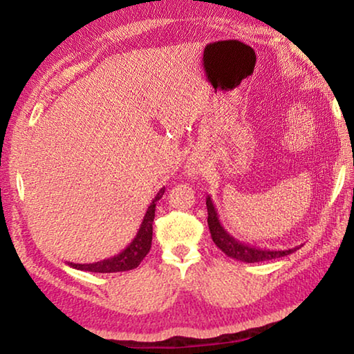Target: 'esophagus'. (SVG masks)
Returning a JSON list of instances; mask_svg holds the SVG:
<instances>
[{
	"instance_id": "esophagus-1",
	"label": "esophagus",
	"mask_w": 354,
	"mask_h": 354,
	"mask_svg": "<svg viewBox=\"0 0 354 354\" xmlns=\"http://www.w3.org/2000/svg\"><path fill=\"white\" fill-rule=\"evenodd\" d=\"M185 173H187V176L195 178L196 175H198V170H196L194 165H187V167H185Z\"/></svg>"
}]
</instances>
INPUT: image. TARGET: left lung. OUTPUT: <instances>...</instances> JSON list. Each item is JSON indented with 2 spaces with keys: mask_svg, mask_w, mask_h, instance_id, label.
<instances>
[{
  "mask_svg": "<svg viewBox=\"0 0 354 354\" xmlns=\"http://www.w3.org/2000/svg\"><path fill=\"white\" fill-rule=\"evenodd\" d=\"M206 206H207V225H209V231H211L212 241L226 256L232 257V259L248 262V263L270 261V259H277V257L292 254L293 251H297L299 247H301V245H299V247L289 248V250H267V248H259V247H253V245L243 243L232 237L230 232L225 230L223 225L220 223L218 214L215 211L212 198L209 195L206 198Z\"/></svg>",
  "mask_w": 354,
  "mask_h": 354,
  "instance_id": "8db88e82",
  "label": "left lung"
}]
</instances>
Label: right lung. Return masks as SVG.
Wrapping results in <instances>:
<instances>
[{"instance_id": "obj_1", "label": "right lung", "mask_w": 354, "mask_h": 354, "mask_svg": "<svg viewBox=\"0 0 354 354\" xmlns=\"http://www.w3.org/2000/svg\"><path fill=\"white\" fill-rule=\"evenodd\" d=\"M165 192V187L158 192V195L154 196L151 205L148 206L145 215H143L142 225L137 231L136 237L133 239L127 248L117 256L109 257V259H103L93 263H73L68 262L70 267L77 268V270L84 272H93V273H115V272H127L133 270L139 263L143 261V257L148 254L149 248H151L153 241V221H154V211H156V203L162 198Z\"/></svg>"}]
</instances>
